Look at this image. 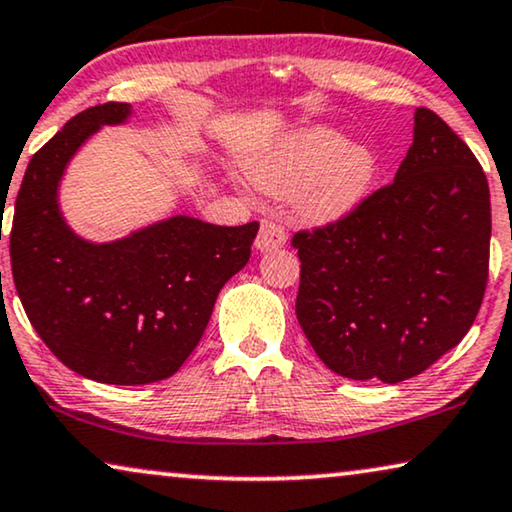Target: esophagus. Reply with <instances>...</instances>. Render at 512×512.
Returning a JSON list of instances; mask_svg holds the SVG:
<instances>
[{
  "instance_id": "esophagus-1",
  "label": "esophagus",
  "mask_w": 512,
  "mask_h": 512,
  "mask_svg": "<svg viewBox=\"0 0 512 512\" xmlns=\"http://www.w3.org/2000/svg\"><path fill=\"white\" fill-rule=\"evenodd\" d=\"M285 243H287L285 229L273 220H262V227H259V234L255 239L257 250H262V253H271V250L283 248Z\"/></svg>"
}]
</instances>
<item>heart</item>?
<instances>
[{"instance_id":"heart-1","label":"heart","mask_w":512,"mask_h":512,"mask_svg":"<svg viewBox=\"0 0 512 512\" xmlns=\"http://www.w3.org/2000/svg\"><path fill=\"white\" fill-rule=\"evenodd\" d=\"M250 181L271 197L299 192V208L313 222L350 215L371 192L378 160L362 143H345L334 129L311 127L285 136L248 167Z\"/></svg>"}]
</instances>
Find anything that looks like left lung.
I'll return each instance as SVG.
<instances>
[{
	"instance_id": "obj_1",
	"label": "left lung",
	"mask_w": 512,
	"mask_h": 512,
	"mask_svg": "<svg viewBox=\"0 0 512 512\" xmlns=\"http://www.w3.org/2000/svg\"><path fill=\"white\" fill-rule=\"evenodd\" d=\"M492 208L471 148L417 109L394 183L345 218L297 232V320L315 355L352 380L401 383L466 336L487 287Z\"/></svg>"
}]
</instances>
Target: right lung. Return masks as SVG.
Here are the masks:
<instances>
[{"instance_id": "1", "label": "right lung", "mask_w": 512, "mask_h": 512, "mask_svg": "<svg viewBox=\"0 0 512 512\" xmlns=\"http://www.w3.org/2000/svg\"><path fill=\"white\" fill-rule=\"evenodd\" d=\"M129 115L122 102L92 106L32 155L9 236L13 283L41 341L106 385H148L181 369L259 229L174 215L111 243L71 232L57 204L64 169L92 134Z\"/></svg>"}]
</instances>
